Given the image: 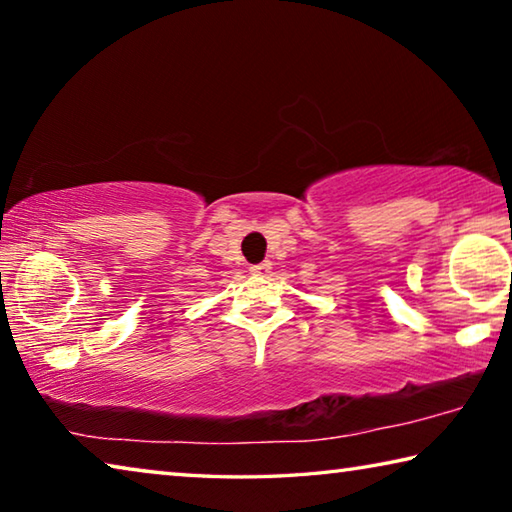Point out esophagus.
<instances>
[{"label": "esophagus", "mask_w": 512, "mask_h": 512, "mask_svg": "<svg viewBox=\"0 0 512 512\" xmlns=\"http://www.w3.org/2000/svg\"><path fill=\"white\" fill-rule=\"evenodd\" d=\"M271 268H273V264H271V262L253 264V266H250V273H253V275H257V277H264V275H268V273H271Z\"/></svg>", "instance_id": "1"}]
</instances>
